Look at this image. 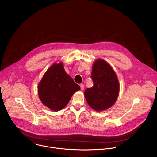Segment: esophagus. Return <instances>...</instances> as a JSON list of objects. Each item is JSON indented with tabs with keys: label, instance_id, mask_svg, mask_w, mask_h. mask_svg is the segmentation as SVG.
Listing matches in <instances>:
<instances>
[{
	"label": "esophagus",
	"instance_id": "obj_1",
	"mask_svg": "<svg viewBox=\"0 0 157 157\" xmlns=\"http://www.w3.org/2000/svg\"><path fill=\"white\" fill-rule=\"evenodd\" d=\"M79 86L81 87V90H83V89H84V85L83 84H80Z\"/></svg>",
	"mask_w": 157,
	"mask_h": 157
}]
</instances>
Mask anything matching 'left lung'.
Here are the masks:
<instances>
[{"label": "left lung", "mask_w": 157, "mask_h": 157, "mask_svg": "<svg viewBox=\"0 0 157 157\" xmlns=\"http://www.w3.org/2000/svg\"><path fill=\"white\" fill-rule=\"evenodd\" d=\"M91 77L94 85L84 91L89 105L99 112L113 106L119 93V82L113 68L105 61L97 59L93 64Z\"/></svg>", "instance_id": "obj_1"}]
</instances>
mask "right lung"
Returning <instances> with one entry per match:
<instances>
[{
  "label": "right lung",
  "mask_w": 157,
  "mask_h": 157,
  "mask_svg": "<svg viewBox=\"0 0 157 157\" xmlns=\"http://www.w3.org/2000/svg\"><path fill=\"white\" fill-rule=\"evenodd\" d=\"M80 87L67 74L62 63L52 64L43 75L38 86L41 102L53 111L63 109Z\"/></svg>",
  "instance_id": "right-lung-1"
}]
</instances>
